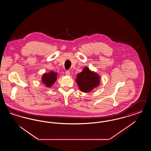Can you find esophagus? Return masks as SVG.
<instances>
[{
	"mask_svg": "<svg viewBox=\"0 0 151 151\" xmlns=\"http://www.w3.org/2000/svg\"><path fill=\"white\" fill-rule=\"evenodd\" d=\"M65 75H66L67 76H70V72L69 71H67L65 72Z\"/></svg>",
	"mask_w": 151,
	"mask_h": 151,
	"instance_id": "1",
	"label": "esophagus"
}]
</instances>
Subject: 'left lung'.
Listing matches in <instances>:
<instances>
[{
	"mask_svg": "<svg viewBox=\"0 0 151 151\" xmlns=\"http://www.w3.org/2000/svg\"><path fill=\"white\" fill-rule=\"evenodd\" d=\"M75 81L80 91L88 93L100 85V76L96 72L91 71L88 67H86L77 75Z\"/></svg>",
	"mask_w": 151,
	"mask_h": 151,
	"instance_id": "8db88e82",
	"label": "left lung"
}]
</instances>
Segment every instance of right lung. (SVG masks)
<instances>
[{"instance_id":"add662e5","label":"right lung","mask_w":151,"mask_h":151,"mask_svg":"<svg viewBox=\"0 0 151 151\" xmlns=\"http://www.w3.org/2000/svg\"><path fill=\"white\" fill-rule=\"evenodd\" d=\"M58 73L54 71L45 73L42 76L41 81L47 88H50L57 80Z\"/></svg>"}]
</instances>
